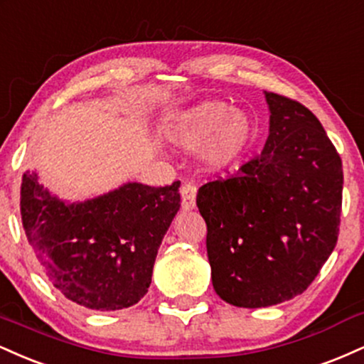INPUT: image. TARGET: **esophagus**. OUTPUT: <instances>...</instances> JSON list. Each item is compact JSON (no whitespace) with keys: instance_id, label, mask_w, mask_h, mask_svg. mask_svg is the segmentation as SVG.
I'll return each instance as SVG.
<instances>
[{"instance_id":"esophagus-1","label":"esophagus","mask_w":364,"mask_h":364,"mask_svg":"<svg viewBox=\"0 0 364 364\" xmlns=\"http://www.w3.org/2000/svg\"><path fill=\"white\" fill-rule=\"evenodd\" d=\"M181 194H182V208L186 209V211H189V209L196 206V196H198V189H196V186H192V183H183Z\"/></svg>"}]
</instances>
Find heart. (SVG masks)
Listing matches in <instances>:
<instances>
[{"label":"heart","instance_id":"obj_1","mask_svg":"<svg viewBox=\"0 0 364 364\" xmlns=\"http://www.w3.org/2000/svg\"><path fill=\"white\" fill-rule=\"evenodd\" d=\"M250 136V119L218 100L200 102L183 110L172 126V138L178 146L204 144L203 158L209 166H225L240 156Z\"/></svg>","mask_w":364,"mask_h":364}]
</instances>
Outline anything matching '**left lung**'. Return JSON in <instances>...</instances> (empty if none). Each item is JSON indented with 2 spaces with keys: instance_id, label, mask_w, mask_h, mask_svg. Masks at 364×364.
I'll return each mask as SVG.
<instances>
[{
  "instance_id": "8db88e82",
  "label": "left lung",
  "mask_w": 364,
  "mask_h": 364,
  "mask_svg": "<svg viewBox=\"0 0 364 364\" xmlns=\"http://www.w3.org/2000/svg\"><path fill=\"white\" fill-rule=\"evenodd\" d=\"M269 138L233 175L199 187L211 279L221 300L260 309L317 277L339 237L343 161L314 114L266 92Z\"/></svg>"
}]
</instances>
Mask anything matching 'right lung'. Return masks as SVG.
<instances>
[{
	"label": "right lung",
	"mask_w": 364,
	"mask_h": 364,
	"mask_svg": "<svg viewBox=\"0 0 364 364\" xmlns=\"http://www.w3.org/2000/svg\"><path fill=\"white\" fill-rule=\"evenodd\" d=\"M178 186L132 182L66 204L27 170L20 187L21 223L38 266L68 300L88 310L127 309L151 284L160 243L181 208Z\"/></svg>",
	"instance_id": "1"
}]
</instances>
